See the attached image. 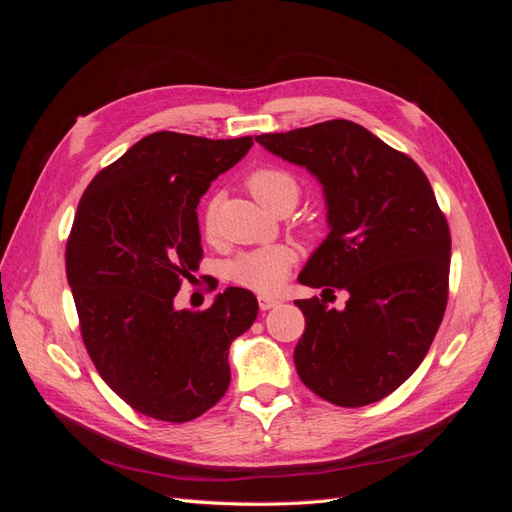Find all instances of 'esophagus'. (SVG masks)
<instances>
[{
	"label": "esophagus",
	"mask_w": 512,
	"mask_h": 512,
	"mask_svg": "<svg viewBox=\"0 0 512 512\" xmlns=\"http://www.w3.org/2000/svg\"><path fill=\"white\" fill-rule=\"evenodd\" d=\"M280 303H282L280 299L269 297V294H260V297H258V305H260L262 312H267V309H271V307H277V305H280Z\"/></svg>",
	"instance_id": "1"
}]
</instances>
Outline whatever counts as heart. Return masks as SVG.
Listing matches in <instances>:
<instances>
[{
	"label": "heart",
	"instance_id": "1",
	"mask_svg": "<svg viewBox=\"0 0 512 512\" xmlns=\"http://www.w3.org/2000/svg\"><path fill=\"white\" fill-rule=\"evenodd\" d=\"M247 188H250L258 203L269 211H275L280 205L294 207L301 194L299 181L294 179L288 170L275 166L256 168L254 173L247 177ZM200 226H203V235L209 241L218 237L215 203H209L205 207ZM294 260H297V254H294V250L288 245H262L256 247V250H247L232 258L228 265V275L232 282L243 288L269 294L284 286Z\"/></svg>",
	"mask_w": 512,
	"mask_h": 512
}]
</instances>
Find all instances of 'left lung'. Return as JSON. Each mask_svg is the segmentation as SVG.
Listing matches in <instances>:
<instances>
[{"instance_id": "8db88e82", "label": "left lung", "mask_w": 512, "mask_h": 512, "mask_svg": "<svg viewBox=\"0 0 512 512\" xmlns=\"http://www.w3.org/2000/svg\"><path fill=\"white\" fill-rule=\"evenodd\" d=\"M256 143L322 185L329 235L299 282L348 292L344 309L318 297L294 301L305 316L294 348L299 378L335 406L374 404L421 365L446 309L451 232L429 179L348 119L260 134Z\"/></svg>"}]
</instances>
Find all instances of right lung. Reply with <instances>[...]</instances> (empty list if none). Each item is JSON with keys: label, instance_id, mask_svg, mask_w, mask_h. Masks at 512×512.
Listing matches in <instances>:
<instances>
[{"label": "right lung", "instance_id": "obj_1", "mask_svg": "<svg viewBox=\"0 0 512 512\" xmlns=\"http://www.w3.org/2000/svg\"><path fill=\"white\" fill-rule=\"evenodd\" d=\"M252 136L153 132L87 185L66 247V273L98 374L136 412L168 423L205 414L230 384L228 348L258 301L230 286L205 312L177 309L203 256L196 207Z\"/></svg>", "mask_w": 512, "mask_h": 512}]
</instances>
